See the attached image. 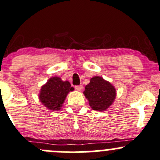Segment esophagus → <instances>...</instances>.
<instances>
[{"label":"esophagus","mask_w":160,"mask_h":160,"mask_svg":"<svg viewBox=\"0 0 160 160\" xmlns=\"http://www.w3.org/2000/svg\"><path fill=\"white\" fill-rule=\"evenodd\" d=\"M75 89H77V90H81L82 89H83V86L82 85H78V86H75Z\"/></svg>","instance_id":"esophagus-1"}]
</instances>
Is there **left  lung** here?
I'll use <instances>...</instances> for the list:
<instances>
[{"instance_id": "1", "label": "left lung", "mask_w": 160, "mask_h": 160, "mask_svg": "<svg viewBox=\"0 0 160 160\" xmlns=\"http://www.w3.org/2000/svg\"><path fill=\"white\" fill-rule=\"evenodd\" d=\"M83 93L89 100L91 108L96 111L107 109L116 96L115 87L100 77L91 78L89 83L86 86Z\"/></svg>"}]
</instances>
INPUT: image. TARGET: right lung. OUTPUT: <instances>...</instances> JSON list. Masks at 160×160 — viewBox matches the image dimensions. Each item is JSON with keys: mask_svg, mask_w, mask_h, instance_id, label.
<instances>
[{"mask_svg": "<svg viewBox=\"0 0 160 160\" xmlns=\"http://www.w3.org/2000/svg\"><path fill=\"white\" fill-rule=\"evenodd\" d=\"M73 90L68 81H62L61 78L53 77L42 86L39 94V99L43 106L52 111H58L62 106L67 95Z\"/></svg>", "mask_w": 160, "mask_h": 160, "instance_id": "obj_1", "label": "right lung"}]
</instances>
